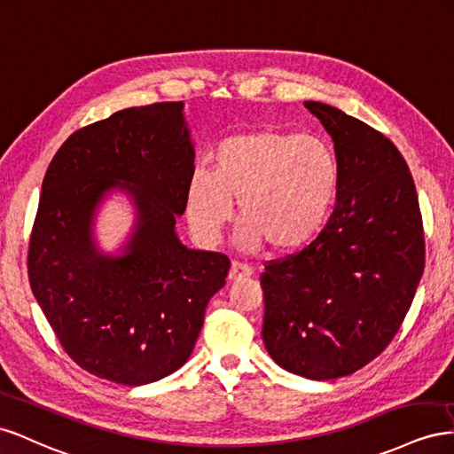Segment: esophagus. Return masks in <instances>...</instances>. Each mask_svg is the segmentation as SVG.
<instances>
[{"instance_id": "34e87169", "label": "esophagus", "mask_w": 454, "mask_h": 454, "mask_svg": "<svg viewBox=\"0 0 454 454\" xmlns=\"http://www.w3.org/2000/svg\"><path fill=\"white\" fill-rule=\"evenodd\" d=\"M251 276H253V270H251V266H247V264H241V262H231V266H230V274H228V279H230V281H239V279L251 278Z\"/></svg>"}]
</instances>
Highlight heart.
Wrapping results in <instances>:
<instances>
[{
  "instance_id": "heart-1",
  "label": "heart",
  "mask_w": 454,
  "mask_h": 454,
  "mask_svg": "<svg viewBox=\"0 0 454 454\" xmlns=\"http://www.w3.org/2000/svg\"><path fill=\"white\" fill-rule=\"evenodd\" d=\"M339 196V165L314 135L253 131L220 142L213 171L198 169L186 186L193 234L213 245L238 201L241 243L291 251L314 238Z\"/></svg>"
}]
</instances>
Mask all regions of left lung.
Wrapping results in <instances>:
<instances>
[{"mask_svg": "<svg viewBox=\"0 0 454 454\" xmlns=\"http://www.w3.org/2000/svg\"><path fill=\"white\" fill-rule=\"evenodd\" d=\"M304 106L334 142L339 196L308 247L264 266L262 339L279 367L333 380L394 340L422 278L426 245L417 188L394 142L339 108Z\"/></svg>", "mask_w": 454, "mask_h": 454, "instance_id": "8db88e82", "label": "left lung"}]
</instances>
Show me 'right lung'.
Segmentation results:
<instances>
[{
  "label": "right lung",
  "instance_id": "right-lung-1",
  "mask_svg": "<svg viewBox=\"0 0 454 454\" xmlns=\"http://www.w3.org/2000/svg\"><path fill=\"white\" fill-rule=\"evenodd\" d=\"M193 146L183 102L127 108L72 133L43 178L28 247V279L60 346L98 379L155 382L183 367L205 308L224 287L230 258L186 249L175 234L186 209ZM132 193L136 234L121 257L90 239L98 201Z\"/></svg>",
  "mask_w": 454,
  "mask_h": 454
}]
</instances>
